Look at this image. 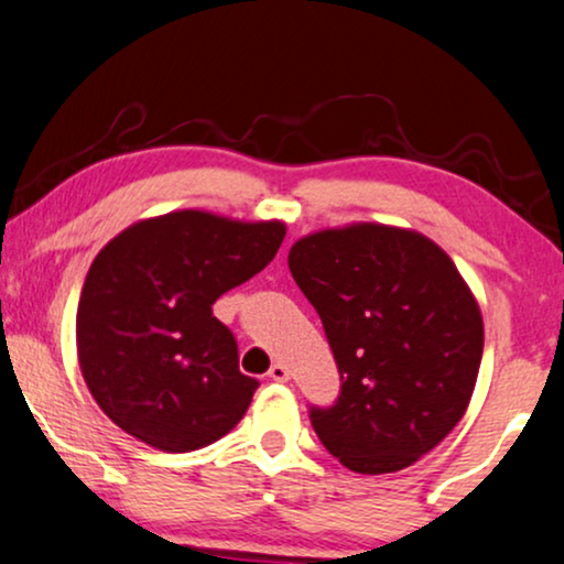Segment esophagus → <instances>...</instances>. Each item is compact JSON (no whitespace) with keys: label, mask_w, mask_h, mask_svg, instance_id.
<instances>
[{"label":"esophagus","mask_w":564,"mask_h":564,"mask_svg":"<svg viewBox=\"0 0 564 564\" xmlns=\"http://www.w3.org/2000/svg\"><path fill=\"white\" fill-rule=\"evenodd\" d=\"M270 380H275V382H289V367L286 365H281V361H278V365H273L270 367Z\"/></svg>","instance_id":"34e87169"}]
</instances>
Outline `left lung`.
I'll use <instances>...</instances> for the list:
<instances>
[{
	"mask_svg": "<svg viewBox=\"0 0 564 564\" xmlns=\"http://www.w3.org/2000/svg\"><path fill=\"white\" fill-rule=\"evenodd\" d=\"M296 286L323 319L340 372L317 437L356 474H393L437 447L474 395L484 351L476 296L424 234L351 224L302 237Z\"/></svg>",
	"mask_w": 564,
	"mask_h": 564,
	"instance_id": "obj_1",
	"label": "left lung"
}]
</instances>
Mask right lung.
<instances>
[{"label": "right lung", "instance_id": "obj_1", "mask_svg": "<svg viewBox=\"0 0 564 564\" xmlns=\"http://www.w3.org/2000/svg\"><path fill=\"white\" fill-rule=\"evenodd\" d=\"M283 237V220L174 210L127 226L96 254L77 304V361L119 430L189 453L239 424L258 380L239 372L213 304L258 275Z\"/></svg>", "mask_w": 564, "mask_h": 564}]
</instances>
